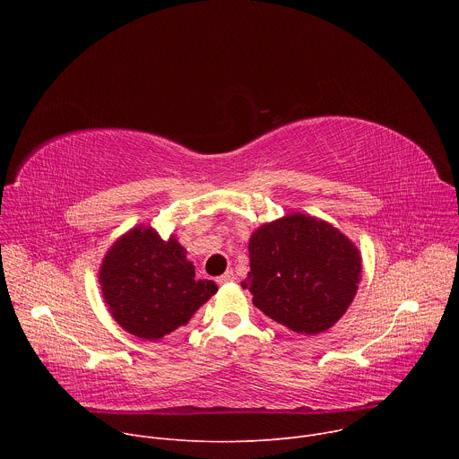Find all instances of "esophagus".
Returning <instances> with one entry per match:
<instances>
[{"label": "esophagus", "mask_w": 459, "mask_h": 459, "mask_svg": "<svg viewBox=\"0 0 459 459\" xmlns=\"http://www.w3.org/2000/svg\"><path fill=\"white\" fill-rule=\"evenodd\" d=\"M229 281H234V273H232V271H227L225 274H221V276L218 278V283H220V285L229 283Z\"/></svg>", "instance_id": "34e87169"}]
</instances>
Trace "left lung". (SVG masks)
I'll return each instance as SVG.
<instances>
[{"label":"left lung","instance_id":"left-lung-1","mask_svg":"<svg viewBox=\"0 0 459 459\" xmlns=\"http://www.w3.org/2000/svg\"><path fill=\"white\" fill-rule=\"evenodd\" d=\"M241 283L252 303L289 331L325 333L352 303L361 257L352 241L321 220L290 214L257 229Z\"/></svg>","mask_w":459,"mask_h":459}]
</instances>
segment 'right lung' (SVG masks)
<instances>
[{
    "mask_svg": "<svg viewBox=\"0 0 459 459\" xmlns=\"http://www.w3.org/2000/svg\"><path fill=\"white\" fill-rule=\"evenodd\" d=\"M100 283L112 317L142 340H161L186 325L218 285L195 280L185 248L161 239L154 229L138 227L107 252Z\"/></svg>",
    "mask_w": 459,
    "mask_h": 459,
    "instance_id": "obj_1",
    "label": "right lung"
}]
</instances>
